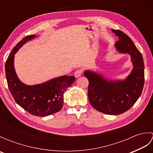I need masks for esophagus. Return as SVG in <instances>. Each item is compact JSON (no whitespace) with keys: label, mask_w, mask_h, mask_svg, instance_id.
<instances>
[{"label":"esophagus","mask_w":153,"mask_h":153,"mask_svg":"<svg viewBox=\"0 0 153 153\" xmlns=\"http://www.w3.org/2000/svg\"><path fill=\"white\" fill-rule=\"evenodd\" d=\"M82 70L81 69H78L76 70V71L74 72V76L76 77H80L81 76H82Z\"/></svg>","instance_id":"1"}]
</instances>
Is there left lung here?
<instances>
[{
	"label": "left lung",
	"instance_id": "obj_1",
	"mask_svg": "<svg viewBox=\"0 0 153 153\" xmlns=\"http://www.w3.org/2000/svg\"><path fill=\"white\" fill-rule=\"evenodd\" d=\"M119 40L116 50L130 54L134 69L123 81H109L92 71H85L89 80L90 104L98 111L110 115L120 114L128 110L141 96L144 86V62L141 53L132 40L120 30H112Z\"/></svg>",
	"mask_w": 153,
	"mask_h": 153
}]
</instances>
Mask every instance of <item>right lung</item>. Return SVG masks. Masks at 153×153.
<instances>
[{"label":"right lung","mask_w":153,"mask_h":153,"mask_svg":"<svg viewBox=\"0 0 153 153\" xmlns=\"http://www.w3.org/2000/svg\"><path fill=\"white\" fill-rule=\"evenodd\" d=\"M35 37L31 35L23 38L13 48L6 61V77L10 91L18 105L33 116H47L62 108L64 92L76 78L63 76L35 85H25L18 79L14 66V54L27 41Z\"/></svg>","instance_id":"obj_1"}]
</instances>
